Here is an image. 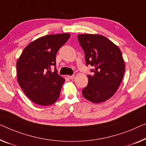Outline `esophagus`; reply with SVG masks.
<instances>
[{
    "label": "esophagus",
    "instance_id": "obj_1",
    "mask_svg": "<svg viewBox=\"0 0 146 146\" xmlns=\"http://www.w3.org/2000/svg\"><path fill=\"white\" fill-rule=\"evenodd\" d=\"M67 77H68L69 79H73L74 78H75V75H68V76H67Z\"/></svg>",
    "mask_w": 146,
    "mask_h": 146
}]
</instances>
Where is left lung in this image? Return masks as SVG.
Listing matches in <instances>:
<instances>
[{"mask_svg":"<svg viewBox=\"0 0 146 146\" xmlns=\"http://www.w3.org/2000/svg\"><path fill=\"white\" fill-rule=\"evenodd\" d=\"M79 44L85 54L86 66L94 67L92 75L82 93L93 103H101L116 92L123 80L125 66L121 52L117 46L100 35H78Z\"/></svg>","mask_w":146,"mask_h":146,"instance_id":"8db88e82","label":"left lung"}]
</instances>
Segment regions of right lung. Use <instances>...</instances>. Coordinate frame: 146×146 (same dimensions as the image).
<instances>
[{
    "label": "right lung",
    "instance_id": "obj_1",
    "mask_svg": "<svg viewBox=\"0 0 146 146\" xmlns=\"http://www.w3.org/2000/svg\"><path fill=\"white\" fill-rule=\"evenodd\" d=\"M70 34L48 35L26 46L16 64L17 81L26 96L38 105L49 106L58 100L65 79L57 73L56 54Z\"/></svg>",
    "mask_w": 146,
    "mask_h": 146
}]
</instances>
